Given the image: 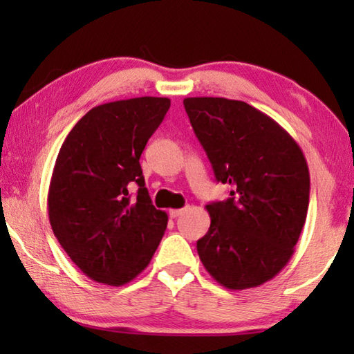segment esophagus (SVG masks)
Returning <instances> with one entry per match:
<instances>
[{"label": "esophagus", "instance_id": "34e87169", "mask_svg": "<svg viewBox=\"0 0 354 354\" xmlns=\"http://www.w3.org/2000/svg\"><path fill=\"white\" fill-rule=\"evenodd\" d=\"M184 212V209H170V217L171 218H176V217H179V215H181Z\"/></svg>", "mask_w": 354, "mask_h": 354}]
</instances>
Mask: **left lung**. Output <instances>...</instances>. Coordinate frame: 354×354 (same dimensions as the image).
<instances>
[{
    "mask_svg": "<svg viewBox=\"0 0 354 354\" xmlns=\"http://www.w3.org/2000/svg\"><path fill=\"white\" fill-rule=\"evenodd\" d=\"M184 107L230 198L206 209L211 226L196 242L209 274L231 290L257 287L295 251L309 206V169L293 137L245 101L194 97Z\"/></svg>",
    "mask_w": 354,
    "mask_h": 354,
    "instance_id": "obj_1",
    "label": "left lung"
}]
</instances>
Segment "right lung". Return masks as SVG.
<instances>
[{"instance_id": "obj_1", "label": "right lung", "mask_w": 354, "mask_h": 354, "mask_svg": "<svg viewBox=\"0 0 354 354\" xmlns=\"http://www.w3.org/2000/svg\"><path fill=\"white\" fill-rule=\"evenodd\" d=\"M169 107V98L158 97L97 106L59 149L48 217L65 253L97 283L133 281L164 236L169 217L153 206L139 159ZM133 183L140 187L136 199Z\"/></svg>"}]
</instances>
